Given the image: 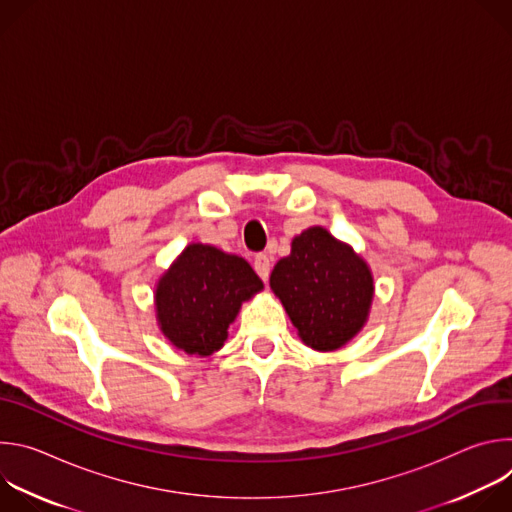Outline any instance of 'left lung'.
Segmentation results:
<instances>
[{"mask_svg":"<svg viewBox=\"0 0 512 512\" xmlns=\"http://www.w3.org/2000/svg\"><path fill=\"white\" fill-rule=\"evenodd\" d=\"M263 289L253 267L212 245L190 243L156 287V314L164 336L186 354L223 348L241 304Z\"/></svg>","mask_w":512,"mask_h":512,"instance_id":"left-lung-1","label":"left lung"}]
</instances>
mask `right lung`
I'll return each instance as SVG.
<instances>
[{"instance_id": "right-lung-1", "label": "right lung", "mask_w": 512, "mask_h": 512, "mask_svg": "<svg viewBox=\"0 0 512 512\" xmlns=\"http://www.w3.org/2000/svg\"><path fill=\"white\" fill-rule=\"evenodd\" d=\"M269 283L304 344L320 352L336 350L358 334L375 289L367 263L322 227L294 239Z\"/></svg>"}]
</instances>
